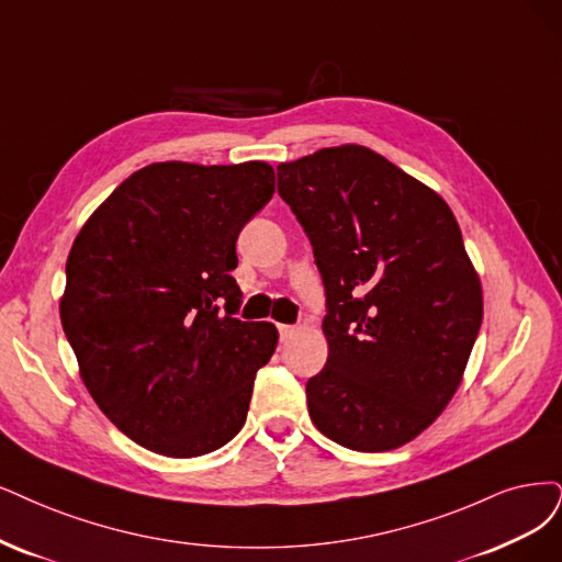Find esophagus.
Masks as SVG:
<instances>
[{
	"label": "esophagus",
	"instance_id": "34e87169",
	"mask_svg": "<svg viewBox=\"0 0 562 562\" xmlns=\"http://www.w3.org/2000/svg\"><path fill=\"white\" fill-rule=\"evenodd\" d=\"M278 330H280V340H289L294 334H296V326H289V324H278Z\"/></svg>",
	"mask_w": 562,
	"mask_h": 562
}]
</instances>
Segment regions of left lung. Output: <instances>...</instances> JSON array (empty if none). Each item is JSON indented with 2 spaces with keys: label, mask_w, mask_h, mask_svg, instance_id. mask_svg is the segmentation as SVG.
<instances>
[{
  "label": "left lung",
  "mask_w": 562,
  "mask_h": 562,
  "mask_svg": "<svg viewBox=\"0 0 562 562\" xmlns=\"http://www.w3.org/2000/svg\"><path fill=\"white\" fill-rule=\"evenodd\" d=\"M278 192L315 249L328 359L307 412L334 442L391 451L463 382L484 317L480 276L447 201L363 145L278 166Z\"/></svg>",
  "instance_id": "obj_1"
}]
</instances>
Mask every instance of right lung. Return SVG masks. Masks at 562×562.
<instances>
[{
	"label": "right lung",
	"instance_id": "obj_1",
	"mask_svg": "<svg viewBox=\"0 0 562 562\" xmlns=\"http://www.w3.org/2000/svg\"><path fill=\"white\" fill-rule=\"evenodd\" d=\"M273 192L266 161H159L124 180L78 232L61 328L90 396L136 445L194 459L243 428L278 328L234 317L232 270L240 228Z\"/></svg>",
	"mask_w": 562,
	"mask_h": 562
}]
</instances>
